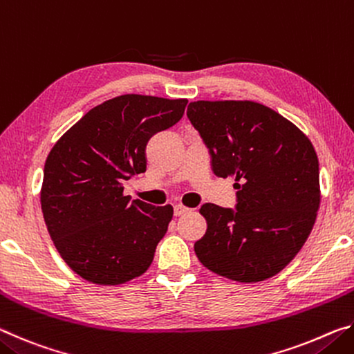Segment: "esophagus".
Here are the masks:
<instances>
[{"label": "esophagus", "instance_id": "34e87169", "mask_svg": "<svg viewBox=\"0 0 354 354\" xmlns=\"http://www.w3.org/2000/svg\"><path fill=\"white\" fill-rule=\"evenodd\" d=\"M187 212H189V207H185L183 205H176L175 206V215H176V217H179V215L187 214Z\"/></svg>", "mask_w": 354, "mask_h": 354}]
</instances>
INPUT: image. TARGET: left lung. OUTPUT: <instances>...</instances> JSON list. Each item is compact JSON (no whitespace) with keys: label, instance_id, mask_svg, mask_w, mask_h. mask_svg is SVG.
Segmentation results:
<instances>
[{"label":"left lung","instance_id":"left-lung-1","mask_svg":"<svg viewBox=\"0 0 354 354\" xmlns=\"http://www.w3.org/2000/svg\"><path fill=\"white\" fill-rule=\"evenodd\" d=\"M187 117L218 178L234 176L236 211L206 203L207 230L195 254L237 283L279 273L306 242L320 207L319 158L289 120L250 100L192 101Z\"/></svg>","mask_w":354,"mask_h":354}]
</instances>
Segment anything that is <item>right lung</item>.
<instances>
[{
	"label": "right lung",
	"mask_w": 354,
	"mask_h": 354,
	"mask_svg": "<svg viewBox=\"0 0 354 354\" xmlns=\"http://www.w3.org/2000/svg\"><path fill=\"white\" fill-rule=\"evenodd\" d=\"M187 100L120 95L88 111L48 154L40 205L65 263L88 283L117 286L148 270L173 207L131 201L123 183L147 170L154 134L181 120Z\"/></svg>",
	"instance_id": "add662e5"
}]
</instances>
